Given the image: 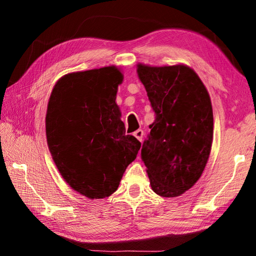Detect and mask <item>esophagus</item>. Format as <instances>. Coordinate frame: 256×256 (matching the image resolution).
Instances as JSON below:
<instances>
[{"mask_svg": "<svg viewBox=\"0 0 256 256\" xmlns=\"http://www.w3.org/2000/svg\"><path fill=\"white\" fill-rule=\"evenodd\" d=\"M133 136H136L138 141H142V138H144V131H142V130H136V132L133 133Z\"/></svg>", "mask_w": 256, "mask_h": 256, "instance_id": "esophagus-1", "label": "esophagus"}]
</instances>
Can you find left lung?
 <instances>
[{
	"label": "left lung",
	"mask_w": 256,
	"mask_h": 256,
	"mask_svg": "<svg viewBox=\"0 0 256 256\" xmlns=\"http://www.w3.org/2000/svg\"><path fill=\"white\" fill-rule=\"evenodd\" d=\"M138 74L156 115L142 144V162L154 193L178 196L196 183L209 158L214 136L209 94L185 66L138 64Z\"/></svg>",
	"instance_id": "1"
}]
</instances>
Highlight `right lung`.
I'll use <instances>...</instances> for the list:
<instances>
[{"instance_id": "1", "label": "right lung", "mask_w": 256, "mask_h": 256, "mask_svg": "<svg viewBox=\"0 0 256 256\" xmlns=\"http://www.w3.org/2000/svg\"><path fill=\"white\" fill-rule=\"evenodd\" d=\"M122 81L115 66L70 73L56 82L47 106V144L56 167L90 200L118 190L141 146L125 134L115 102Z\"/></svg>"}]
</instances>
